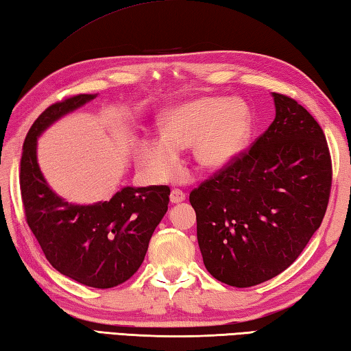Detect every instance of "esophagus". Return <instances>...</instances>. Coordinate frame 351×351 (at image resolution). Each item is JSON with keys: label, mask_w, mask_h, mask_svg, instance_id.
I'll use <instances>...</instances> for the list:
<instances>
[{"label": "esophagus", "mask_w": 351, "mask_h": 351, "mask_svg": "<svg viewBox=\"0 0 351 351\" xmlns=\"http://www.w3.org/2000/svg\"><path fill=\"white\" fill-rule=\"evenodd\" d=\"M184 199H186V193L181 192L180 189H173L170 192V202L178 204V202H182Z\"/></svg>", "instance_id": "esophagus-1"}]
</instances>
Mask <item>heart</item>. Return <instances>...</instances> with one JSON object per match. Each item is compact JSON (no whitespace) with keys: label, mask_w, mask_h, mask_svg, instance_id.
Listing matches in <instances>:
<instances>
[{"label":"heart","mask_w":351,"mask_h":351,"mask_svg":"<svg viewBox=\"0 0 351 351\" xmlns=\"http://www.w3.org/2000/svg\"><path fill=\"white\" fill-rule=\"evenodd\" d=\"M161 136L144 143L141 158L145 167L159 178L173 176L181 167L180 150L193 145L197 161L219 169L245 150L253 132V117L241 99L201 97L162 113Z\"/></svg>","instance_id":"b5f03b06"}]
</instances>
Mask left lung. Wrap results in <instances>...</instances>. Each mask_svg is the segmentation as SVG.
<instances>
[{
  "label": "left lung",
  "mask_w": 351,
  "mask_h": 351,
  "mask_svg": "<svg viewBox=\"0 0 351 351\" xmlns=\"http://www.w3.org/2000/svg\"><path fill=\"white\" fill-rule=\"evenodd\" d=\"M273 97L269 129L189 196L204 265L238 289L289 269L328 206L333 169L324 130L298 101Z\"/></svg>",
  "instance_id": "1"
}]
</instances>
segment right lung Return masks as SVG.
Instances as JSON below:
<instances>
[{"instance_id":"obj_1","label":"right lung","mask_w":351,"mask_h":351,"mask_svg":"<svg viewBox=\"0 0 351 351\" xmlns=\"http://www.w3.org/2000/svg\"><path fill=\"white\" fill-rule=\"evenodd\" d=\"M93 98L66 97L35 119L23 144L20 190L25 222L53 269L82 285L112 289L141 267L152 234L167 212L170 187H125L93 206H73L50 190L36 162V136Z\"/></svg>"}]
</instances>
